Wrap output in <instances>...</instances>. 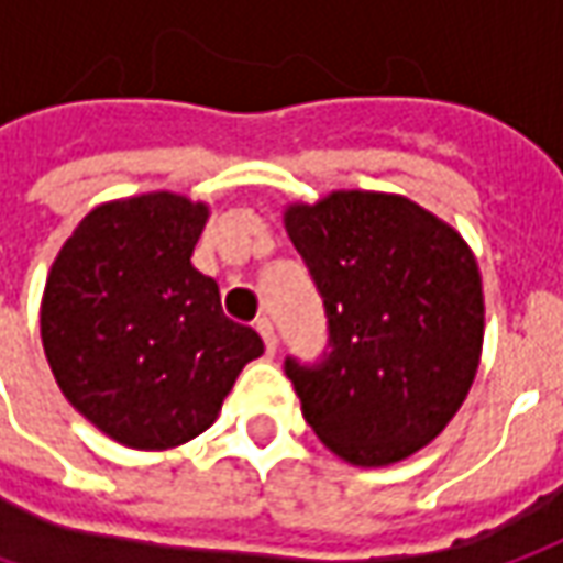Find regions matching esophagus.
<instances>
[{
  "mask_svg": "<svg viewBox=\"0 0 563 563\" xmlns=\"http://www.w3.org/2000/svg\"><path fill=\"white\" fill-rule=\"evenodd\" d=\"M255 330L262 333L267 355H274V352H277V336H274V323H271V320H267V318H258V320H255Z\"/></svg>",
  "mask_w": 563,
  "mask_h": 563,
  "instance_id": "obj_1",
  "label": "esophagus"
}]
</instances>
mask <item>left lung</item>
I'll use <instances>...</instances> for the list:
<instances>
[{
    "mask_svg": "<svg viewBox=\"0 0 563 563\" xmlns=\"http://www.w3.org/2000/svg\"><path fill=\"white\" fill-rule=\"evenodd\" d=\"M318 286L330 352L286 358L301 415L355 467H386L449 427L479 367L483 280L471 245L396 192L336 189L283 211Z\"/></svg>",
    "mask_w": 563,
    "mask_h": 563,
    "instance_id": "8db88e82",
    "label": "left lung"
}]
</instances>
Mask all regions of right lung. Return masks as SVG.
<instances>
[{"label": "right lung", "mask_w": 563, "mask_h": 563, "mask_svg": "<svg viewBox=\"0 0 563 563\" xmlns=\"http://www.w3.org/2000/svg\"><path fill=\"white\" fill-rule=\"evenodd\" d=\"M208 205L143 192L92 208L52 262L40 333L58 389L106 437L162 452L205 433L262 336L192 267Z\"/></svg>", "instance_id": "right-lung-1"}]
</instances>
